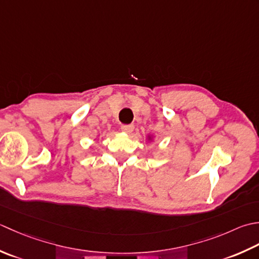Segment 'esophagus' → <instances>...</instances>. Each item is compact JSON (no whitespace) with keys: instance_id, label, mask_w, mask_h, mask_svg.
<instances>
[{"instance_id":"34e87169","label":"esophagus","mask_w":259,"mask_h":259,"mask_svg":"<svg viewBox=\"0 0 259 259\" xmlns=\"http://www.w3.org/2000/svg\"><path fill=\"white\" fill-rule=\"evenodd\" d=\"M120 130H122L124 133L130 134V133H132V132H133L134 125H132V124H130V125H122V127H120Z\"/></svg>"}]
</instances>
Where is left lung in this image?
I'll return each mask as SVG.
<instances>
[{"label": "left lung", "mask_w": 259, "mask_h": 259, "mask_svg": "<svg viewBox=\"0 0 259 259\" xmlns=\"http://www.w3.org/2000/svg\"><path fill=\"white\" fill-rule=\"evenodd\" d=\"M153 140H154V137H153V135H147V141H149V142H152Z\"/></svg>", "instance_id": "left-lung-1"}]
</instances>
